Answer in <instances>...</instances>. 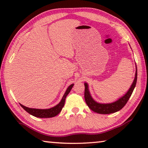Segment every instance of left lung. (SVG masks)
Segmentation results:
<instances>
[{"mask_svg":"<svg viewBox=\"0 0 148 148\" xmlns=\"http://www.w3.org/2000/svg\"><path fill=\"white\" fill-rule=\"evenodd\" d=\"M137 66H136V72H135V76L134 81H133L132 85H131V88H129L126 94L124 96L119 98L118 100L116 102L109 103V104H100V103H98L95 101L94 99L91 96L90 91H89L88 88V84L87 83H85V92H84V98L85 100L87 105H88L89 108L91 110L94 111L95 112L98 113V114H111V113L116 112L117 111L120 110L122 109L125 105L127 104L128 102L129 98H130L131 94L133 92L135 86H136L137 83Z\"/></svg>","mask_w":148,"mask_h":148,"instance_id":"8db88e82","label":"left lung"}]
</instances>
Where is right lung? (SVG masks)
<instances>
[{
  "instance_id": "right-lung-1",
  "label": "right lung",
  "mask_w": 148,
  "mask_h": 148,
  "mask_svg": "<svg viewBox=\"0 0 148 148\" xmlns=\"http://www.w3.org/2000/svg\"><path fill=\"white\" fill-rule=\"evenodd\" d=\"M74 84H71L68 87L60 102L57 105H56L55 106L52 107V108L48 109H36L28 108V107L24 106L23 105L21 104H20V105L26 112H27L29 114L33 115L36 117H38V118H51V117H54L59 114L60 111L62 110V108H63L64 102H65L66 97L69 94V93L70 92V91L71 90Z\"/></svg>"
}]
</instances>
